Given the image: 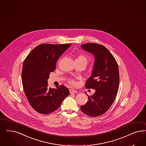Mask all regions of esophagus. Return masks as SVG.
<instances>
[{"instance_id":"1","label":"esophagus","mask_w":146,"mask_h":146,"mask_svg":"<svg viewBox=\"0 0 146 146\" xmlns=\"http://www.w3.org/2000/svg\"><path fill=\"white\" fill-rule=\"evenodd\" d=\"M69 91H70V94H75V93L77 92V91H76L75 90L72 89H70Z\"/></svg>"}]
</instances>
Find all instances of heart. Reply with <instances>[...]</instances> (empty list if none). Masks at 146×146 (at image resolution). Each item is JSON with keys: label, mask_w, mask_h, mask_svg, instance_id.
I'll return each mask as SVG.
<instances>
[{"label": "heart", "mask_w": 146, "mask_h": 146, "mask_svg": "<svg viewBox=\"0 0 146 146\" xmlns=\"http://www.w3.org/2000/svg\"><path fill=\"white\" fill-rule=\"evenodd\" d=\"M76 62H78V63H82L84 64L85 66L87 65L88 63V59L84 55L82 54H78L76 55ZM69 82L71 84H74L75 83V82L74 80H69Z\"/></svg>", "instance_id": "heart-1"}]
</instances>
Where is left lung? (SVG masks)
<instances>
[{"instance_id": "obj_1", "label": "left lung", "mask_w": 146, "mask_h": 146, "mask_svg": "<svg viewBox=\"0 0 146 146\" xmlns=\"http://www.w3.org/2000/svg\"><path fill=\"white\" fill-rule=\"evenodd\" d=\"M81 47L94 55V68L85 83L86 89L95 90L88 102L80 106L83 113L92 117L100 116L108 111L118 93L119 72L112 54L103 45L87 43Z\"/></svg>"}]
</instances>
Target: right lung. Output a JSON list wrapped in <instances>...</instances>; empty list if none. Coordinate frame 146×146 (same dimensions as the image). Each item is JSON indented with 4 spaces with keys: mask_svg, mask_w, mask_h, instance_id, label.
Wrapping results in <instances>:
<instances>
[{
    "mask_svg": "<svg viewBox=\"0 0 146 146\" xmlns=\"http://www.w3.org/2000/svg\"><path fill=\"white\" fill-rule=\"evenodd\" d=\"M71 45L41 44L24 60L21 73L24 92L31 106L38 113L47 114L55 111L69 94L64 85L49 88L47 80L55 70L58 58Z\"/></svg>",
    "mask_w": 146,
    "mask_h": 146,
    "instance_id": "obj_1",
    "label": "right lung"
}]
</instances>
